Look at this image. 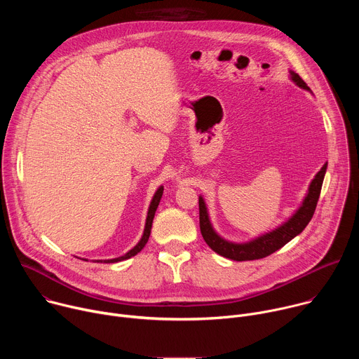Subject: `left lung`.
<instances>
[{"mask_svg":"<svg viewBox=\"0 0 359 359\" xmlns=\"http://www.w3.org/2000/svg\"><path fill=\"white\" fill-rule=\"evenodd\" d=\"M290 79L299 86L301 89H305L311 92V89L306 86V83L299 78L298 74L294 71H290ZM313 93V92H311ZM328 163H325L320 172L314 176L309 186V191H306L305 197L302 198L299 208L280 226L276 229L266 231L257 237H254L247 241H230L224 237H222L213 227L209 210L206 206V201L201 196H198V215H200V231L208 243V245L222 257L230 259L233 262H248V260H259L264 259L267 255L273 254L274 251L280 250L283 245H285L288 241H291L295 236H298L306 224L313 219V215L316 212L317 203L321 193V186L324 182V176L327 172Z\"/></svg>","mask_w":359,"mask_h":359,"instance_id":"obj_1","label":"left lung"}]
</instances>
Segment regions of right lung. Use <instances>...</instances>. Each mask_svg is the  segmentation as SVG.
Here are the masks:
<instances>
[{
  "label": "right lung",
  "instance_id": "obj_1",
  "mask_svg": "<svg viewBox=\"0 0 359 359\" xmlns=\"http://www.w3.org/2000/svg\"><path fill=\"white\" fill-rule=\"evenodd\" d=\"M162 194H163V186H159L158 190L155 191V194H153L151 200H150V204H149V209H147V216H146V223H144V230H143V234H142V238L137 241V244L129 250L126 254L121 255V257H116V259H109V260H95V263H118V262H123V260H128L130 257H133V255H136L139 251H142V248L146 245L147 240H149V236H150V230H151V223H153V217H155V213L158 210V206L161 203V198H162ZM83 260V259H82ZM88 262V260H85Z\"/></svg>",
  "mask_w": 359,
  "mask_h": 359
}]
</instances>
